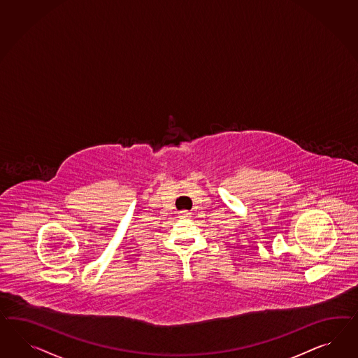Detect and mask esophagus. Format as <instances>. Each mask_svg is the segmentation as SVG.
<instances>
[{"mask_svg": "<svg viewBox=\"0 0 358 358\" xmlns=\"http://www.w3.org/2000/svg\"><path fill=\"white\" fill-rule=\"evenodd\" d=\"M179 217L180 218H189L191 213L188 210H182V212H179Z\"/></svg>", "mask_w": 358, "mask_h": 358, "instance_id": "34e87169", "label": "esophagus"}]
</instances>
